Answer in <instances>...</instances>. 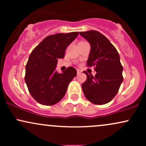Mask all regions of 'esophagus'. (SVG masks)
<instances>
[{"instance_id":"34e87169","label":"esophagus","mask_w":146,"mask_h":146,"mask_svg":"<svg viewBox=\"0 0 146 146\" xmlns=\"http://www.w3.org/2000/svg\"><path fill=\"white\" fill-rule=\"evenodd\" d=\"M77 73H78V75L80 74V73H82V71H81V70H80V69H78V70H77Z\"/></svg>"}]
</instances>
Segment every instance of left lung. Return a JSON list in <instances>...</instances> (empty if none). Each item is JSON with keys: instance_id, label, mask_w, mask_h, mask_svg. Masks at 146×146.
Listing matches in <instances>:
<instances>
[{"instance_id": "8db88e82", "label": "left lung", "mask_w": 146, "mask_h": 146, "mask_svg": "<svg viewBox=\"0 0 146 146\" xmlns=\"http://www.w3.org/2000/svg\"><path fill=\"white\" fill-rule=\"evenodd\" d=\"M90 45L87 66H95L94 77L86 72L87 79L82 85L83 93L92 103H108L117 95L123 82V67L117 49L101 33L90 30L80 32Z\"/></svg>"}]
</instances>
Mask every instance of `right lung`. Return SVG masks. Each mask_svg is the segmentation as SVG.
Here are the masks:
<instances>
[{
  "label": "right lung",
  "mask_w": 146,
  "mask_h": 146,
  "mask_svg": "<svg viewBox=\"0 0 146 146\" xmlns=\"http://www.w3.org/2000/svg\"><path fill=\"white\" fill-rule=\"evenodd\" d=\"M78 32L48 36L30 54L25 67V82L36 101L45 106L56 104L64 96L69 83L77 75L73 67L61 73L56 68L58 60L64 57L66 48Z\"/></svg>",
  "instance_id": "1"
}]
</instances>
